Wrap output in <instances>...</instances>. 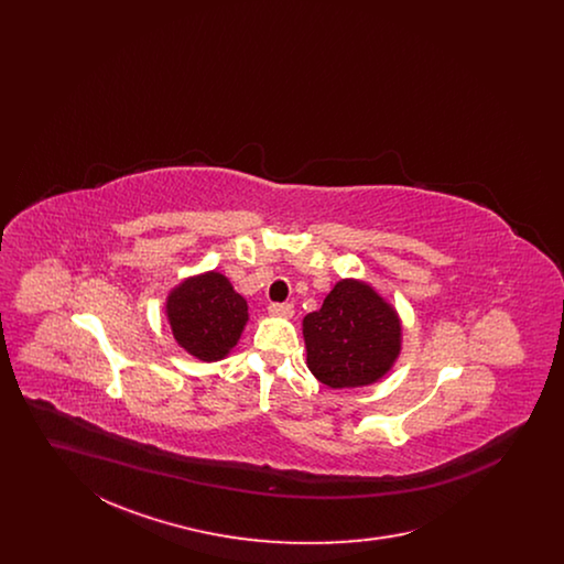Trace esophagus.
<instances>
[{
	"label": "esophagus",
	"mask_w": 564,
	"mask_h": 564,
	"mask_svg": "<svg viewBox=\"0 0 564 564\" xmlns=\"http://www.w3.org/2000/svg\"><path fill=\"white\" fill-rule=\"evenodd\" d=\"M269 311L272 315H279V317H292L294 315V306L290 302H272Z\"/></svg>",
	"instance_id": "obj_1"
}]
</instances>
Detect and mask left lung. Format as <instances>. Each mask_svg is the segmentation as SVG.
<instances>
[{
  "label": "left lung",
  "instance_id": "obj_1",
  "mask_svg": "<svg viewBox=\"0 0 564 564\" xmlns=\"http://www.w3.org/2000/svg\"><path fill=\"white\" fill-rule=\"evenodd\" d=\"M302 325L308 370L332 389L376 382L400 355L395 311L359 281L336 283Z\"/></svg>",
  "mask_w": 564,
  "mask_h": 564
}]
</instances>
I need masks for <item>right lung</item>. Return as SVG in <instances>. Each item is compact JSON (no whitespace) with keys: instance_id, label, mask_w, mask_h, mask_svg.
<instances>
[{"instance_id":"1","label":"right lung","mask_w":564,"mask_h":564,"mask_svg":"<svg viewBox=\"0 0 564 564\" xmlns=\"http://www.w3.org/2000/svg\"><path fill=\"white\" fill-rule=\"evenodd\" d=\"M166 315L175 340L189 355L215 361L241 338L247 302L219 272L188 279L166 300Z\"/></svg>"}]
</instances>
